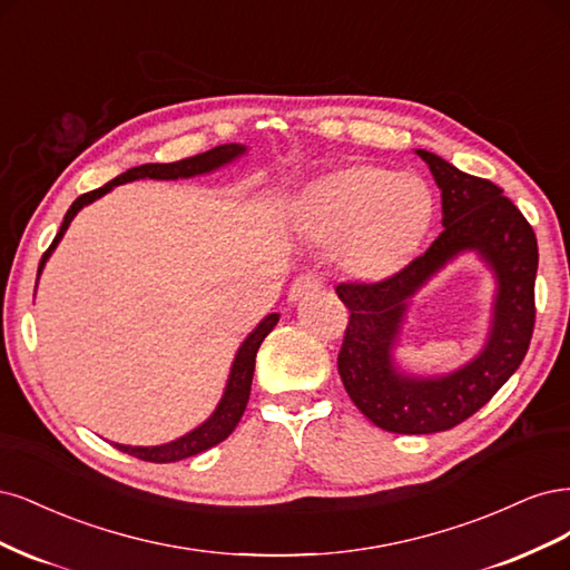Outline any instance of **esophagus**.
I'll list each match as a JSON object with an SVG mask.
<instances>
[{"label": "esophagus", "mask_w": 570, "mask_h": 570, "mask_svg": "<svg viewBox=\"0 0 570 570\" xmlns=\"http://www.w3.org/2000/svg\"><path fill=\"white\" fill-rule=\"evenodd\" d=\"M322 284H324V279L320 277V274H315V272L301 274V277H296V282L291 284V288H288V298H291V301H301V298L309 296V293L320 291V288H322Z\"/></svg>", "instance_id": "obj_1"}]
</instances>
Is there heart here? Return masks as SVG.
Listing matches in <instances>:
<instances>
[{
  "label": "heart",
  "instance_id": "1",
  "mask_svg": "<svg viewBox=\"0 0 570 570\" xmlns=\"http://www.w3.org/2000/svg\"><path fill=\"white\" fill-rule=\"evenodd\" d=\"M435 217L429 185L412 173L370 163L328 170L296 194L291 219L309 242L334 246L338 265L357 279H385L424 244Z\"/></svg>",
  "mask_w": 570,
  "mask_h": 570
}]
</instances>
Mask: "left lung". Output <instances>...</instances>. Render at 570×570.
<instances>
[{
    "instance_id": "obj_1",
    "label": "left lung",
    "mask_w": 570,
    "mask_h": 570,
    "mask_svg": "<svg viewBox=\"0 0 570 570\" xmlns=\"http://www.w3.org/2000/svg\"><path fill=\"white\" fill-rule=\"evenodd\" d=\"M443 196V232L426 253L393 277L343 282L351 309L338 351V374L355 407L383 431L438 433L454 429L498 393L519 370L535 328L538 238L523 213L490 179L473 177L419 149ZM462 249H479L499 277V298L484 353L443 380L400 375L390 353L406 298Z\"/></svg>"
}]
</instances>
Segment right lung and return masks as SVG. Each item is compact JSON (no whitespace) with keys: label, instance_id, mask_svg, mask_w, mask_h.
Masks as SVG:
<instances>
[{"label":"right lung","instance_id":"1","mask_svg":"<svg viewBox=\"0 0 570 570\" xmlns=\"http://www.w3.org/2000/svg\"><path fill=\"white\" fill-rule=\"evenodd\" d=\"M246 149L242 144H225V146H215V149L206 151V154H198L191 158H181L175 163H149V165H139V168H130L127 173L118 175L116 179L108 181V185L95 189V191H87L82 196H78L72 200V206L68 208L61 229L59 234L53 236L51 246L45 250L42 261H40V269L42 272L49 253L57 248V244L61 242L63 232L68 229L70 219L78 215V210L91 200L104 196L106 191H111L118 185H125V181H132V179H177V177H194V175H204L210 173L219 165H225L229 160H234L236 156H242ZM279 315L274 312V315L265 317L258 326H255V332L244 341V345L238 347L236 360L232 364V374L227 381V391L219 400L217 410L213 412V416L206 421V424H200L198 429H194L191 433L181 435L179 440H173L168 445H156V448H130V445H116L120 452L132 454L137 459H144V462H154V464H168V462H179V459H187L194 456L198 452H204L217 443H223V440L236 429L238 421L244 416V410L248 405V395H250V383H253V372H255V355H258V347L265 341V336L272 332L274 326H277Z\"/></svg>","mask_w":570,"mask_h":570}]
</instances>
